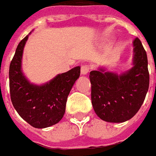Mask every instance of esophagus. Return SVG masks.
Instances as JSON below:
<instances>
[{
  "label": "esophagus",
  "mask_w": 156,
  "mask_h": 156,
  "mask_svg": "<svg viewBox=\"0 0 156 156\" xmlns=\"http://www.w3.org/2000/svg\"><path fill=\"white\" fill-rule=\"evenodd\" d=\"M90 70V66L87 65V64H85V65H82L81 66V74L82 75H86L89 72Z\"/></svg>",
  "instance_id": "1"
}]
</instances>
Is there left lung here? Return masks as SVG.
<instances>
[{"label":"left lung","instance_id":"obj_1","mask_svg":"<svg viewBox=\"0 0 156 156\" xmlns=\"http://www.w3.org/2000/svg\"><path fill=\"white\" fill-rule=\"evenodd\" d=\"M134 45V67L121 74L93 70L91 100L96 115L108 122H124L131 119L144 103L149 87L147 56L136 37Z\"/></svg>","mask_w":156,"mask_h":156}]
</instances>
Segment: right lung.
<instances>
[{
    "instance_id": "right-lung-1",
    "label": "right lung",
    "mask_w": 156,
    "mask_h": 156,
    "mask_svg": "<svg viewBox=\"0 0 156 156\" xmlns=\"http://www.w3.org/2000/svg\"><path fill=\"white\" fill-rule=\"evenodd\" d=\"M27 38L20 42L9 65L10 99L22 119L34 128L44 129L62 119L68 95L80 75V67L58 75L45 85L30 84L21 71L22 53Z\"/></svg>"
}]
</instances>
